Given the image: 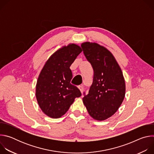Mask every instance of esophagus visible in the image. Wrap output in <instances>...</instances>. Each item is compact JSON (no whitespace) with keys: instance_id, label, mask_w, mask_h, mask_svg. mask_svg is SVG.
I'll return each instance as SVG.
<instances>
[{"instance_id":"34e87169","label":"esophagus","mask_w":154,"mask_h":154,"mask_svg":"<svg viewBox=\"0 0 154 154\" xmlns=\"http://www.w3.org/2000/svg\"><path fill=\"white\" fill-rule=\"evenodd\" d=\"M79 89L80 90V91H81V93H83V85H80V86H79Z\"/></svg>"}]
</instances>
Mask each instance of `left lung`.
I'll return each instance as SVG.
<instances>
[{
  "label": "left lung",
  "mask_w": 154,
  "mask_h": 154,
  "mask_svg": "<svg viewBox=\"0 0 154 154\" xmlns=\"http://www.w3.org/2000/svg\"><path fill=\"white\" fill-rule=\"evenodd\" d=\"M81 46L94 69L93 84L83 102L93 119L104 121L118 111L124 100V77L115 57L106 48L88 41Z\"/></svg>",
  "instance_id": "1"
}]
</instances>
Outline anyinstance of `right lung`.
I'll return each instance as SVG.
<instances>
[{"label": "right lung", "instance_id": "right-lung-1", "mask_svg": "<svg viewBox=\"0 0 154 154\" xmlns=\"http://www.w3.org/2000/svg\"><path fill=\"white\" fill-rule=\"evenodd\" d=\"M74 43L63 46L46 61L38 76L36 97L42 112L51 118H59L68 110L80 91L70 82L72 78L70 66L82 52Z\"/></svg>", "mask_w": 154, "mask_h": 154}]
</instances>
